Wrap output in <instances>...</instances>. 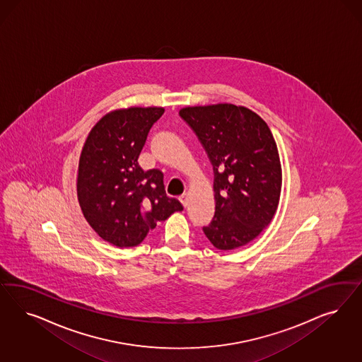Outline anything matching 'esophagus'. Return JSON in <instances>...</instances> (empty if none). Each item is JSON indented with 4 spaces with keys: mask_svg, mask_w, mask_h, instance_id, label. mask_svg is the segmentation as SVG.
Returning a JSON list of instances; mask_svg holds the SVG:
<instances>
[{
    "mask_svg": "<svg viewBox=\"0 0 362 362\" xmlns=\"http://www.w3.org/2000/svg\"><path fill=\"white\" fill-rule=\"evenodd\" d=\"M180 201H181V204L187 208V204H189V194L187 193H185V194H182L181 197H180Z\"/></svg>",
    "mask_w": 362,
    "mask_h": 362,
    "instance_id": "obj_1",
    "label": "esophagus"
}]
</instances>
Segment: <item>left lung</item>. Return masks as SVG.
<instances>
[{"label":"left lung","instance_id":"left-lung-1","mask_svg":"<svg viewBox=\"0 0 362 362\" xmlns=\"http://www.w3.org/2000/svg\"><path fill=\"white\" fill-rule=\"evenodd\" d=\"M209 157L216 211L202 230L214 247L232 250L268 226L280 201L281 163L267 122L245 106L217 104L180 110Z\"/></svg>","mask_w":362,"mask_h":362}]
</instances>
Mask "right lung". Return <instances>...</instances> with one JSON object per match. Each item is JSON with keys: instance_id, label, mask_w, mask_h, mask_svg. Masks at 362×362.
Returning a JSON list of instances; mask_svg holds the SVG:
<instances>
[{"instance_id": "add662e5", "label": "right lung", "mask_w": 362, "mask_h": 362, "mask_svg": "<svg viewBox=\"0 0 362 362\" xmlns=\"http://www.w3.org/2000/svg\"><path fill=\"white\" fill-rule=\"evenodd\" d=\"M163 107L118 109L103 117L83 144L77 196L85 220L103 240L132 247L175 211L184 209L165 193L158 169L144 172L139 156Z\"/></svg>"}]
</instances>
